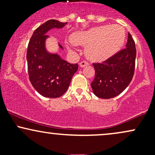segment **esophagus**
<instances>
[{
	"instance_id": "1",
	"label": "esophagus",
	"mask_w": 155,
	"mask_h": 155,
	"mask_svg": "<svg viewBox=\"0 0 155 155\" xmlns=\"http://www.w3.org/2000/svg\"><path fill=\"white\" fill-rule=\"evenodd\" d=\"M87 65H89V63H88V62H87V61H82V62H81V63H79V66L81 67V68L87 66Z\"/></svg>"
}]
</instances>
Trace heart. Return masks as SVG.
Listing matches in <instances>:
<instances>
[{"label":"heart","mask_w":155,"mask_h":155,"mask_svg":"<svg viewBox=\"0 0 155 155\" xmlns=\"http://www.w3.org/2000/svg\"><path fill=\"white\" fill-rule=\"evenodd\" d=\"M125 39V31L120 25H102L86 31L73 33L71 41L75 45L87 46V57L95 61L108 59L119 51Z\"/></svg>","instance_id":"obj_1"}]
</instances>
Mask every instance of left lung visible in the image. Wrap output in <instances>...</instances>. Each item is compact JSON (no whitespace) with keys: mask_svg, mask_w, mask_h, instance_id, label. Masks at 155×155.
I'll return each mask as SVG.
<instances>
[{"mask_svg":"<svg viewBox=\"0 0 155 155\" xmlns=\"http://www.w3.org/2000/svg\"><path fill=\"white\" fill-rule=\"evenodd\" d=\"M136 57V44L128 33L126 48L102 63L92 64L95 71V79L91 83L93 93L104 99L120 95L133 79Z\"/></svg>","mask_w":155,"mask_h":155,"instance_id":"left-lung-1","label":"left lung"}]
</instances>
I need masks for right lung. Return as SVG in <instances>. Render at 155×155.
Wrapping results in <instances>:
<instances>
[{"instance_id":"add662e5","label":"right lung","mask_w":155,"mask_h":155,"mask_svg":"<svg viewBox=\"0 0 155 155\" xmlns=\"http://www.w3.org/2000/svg\"><path fill=\"white\" fill-rule=\"evenodd\" d=\"M67 22L49 19L35 30L27 51L29 79L35 90L44 97L56 98L67 91L78 70V64L68 63L58 54L48 52L47 33L52 28H62ZM60 49H63L59 44Z\"/></svg>"}]
</instances>
